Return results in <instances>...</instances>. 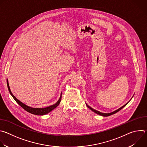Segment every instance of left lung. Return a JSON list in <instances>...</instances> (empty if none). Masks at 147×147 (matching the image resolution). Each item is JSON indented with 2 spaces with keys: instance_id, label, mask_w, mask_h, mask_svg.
<instances>
[{
  "instance_id": "8db88e82",
  "label": "left lung",
  "mask_w": 147,
  "mask_h": 147,
  "mask_svg": "<svg viewBox=\"0 0 147 147\" xmlns=\"http://www.w3.org/2000/svg\"><path fill=\"white\" fill-rule=\"evenodd\" d=\"M127 103H128V102H127L126 104H125L124 105H123L122 107H121V108H120L119 109H118L117 110H116V111H114V112H112V113H103L100 112H99V111H96V110L92 109L91 107H89L87 104H86V105H87V107H88V108H90L91 111H93L94 112H95V113H96V114H98V115H100V116H111V115H113V114L117 113V112H119L120 110H121L122 108H123L125 105H127Z\"/></svg>"
}]
</instances>
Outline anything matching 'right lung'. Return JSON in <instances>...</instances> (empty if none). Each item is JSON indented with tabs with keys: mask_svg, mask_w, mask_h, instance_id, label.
<instances>
[{
	"mask_svg": "<svg viewBox=\"0 0 147 147\" xmlns=\"http://www.w3.org/2000/svg\"><path fill=\"white\" fill-rule=\"evenodd\" d=\"M7 87H8V90L10 93V94L11 95V96H13V98L14 99V100L16 101V102L19 105L22 107L24 110H26V111H27L28 112L30 113H32V114H34V115H46L47 113H48L49 112H50L51 111H52L53 109H54L55 108H56L60 102V100H61V96L59 99V100L56 103H55L54 105H52L51 106H49L48 107H47V108H31L30 107H28L26 105L24 104L23 103H22V102H20L19 100H18L13 95V94L11 93V91H10V87H9V82H8V80H7Z\"/></svg>",
	"mask_w": 147,
	"mask_h": 147,
	"instance_id": "right-lung-1",
	"label": "right lung"
}]
</instances>
